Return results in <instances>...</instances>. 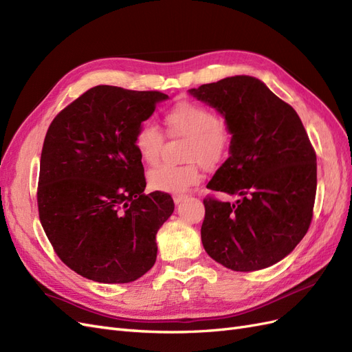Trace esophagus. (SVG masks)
<instances>
[{
  "mask_svg": "<svg viewBox=\"0 0 352 352\" xmlns=\"http://www.w3.org/2000/svg\"><path fill=\"white\" fill-rule=\"evenodd\" d=\"M185 198H186V195H184V194H176V195H173L175 204H179V202H182Z\"/></svg>",
  "mask_w": 352,
  "mask_h": 352,
  "instance_id": "obj_1",
  "label": "esophagus"
}]
</instances>
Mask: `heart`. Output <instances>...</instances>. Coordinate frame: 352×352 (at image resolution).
<instances>
[{"label": "heart", "mask_w": 352, "mask_h": 352, "mask_svg": "<svg viewBox=\"0 0 352 352\" xmlns=\"http://www.w3.org/2000/svg\"><path fill=\"white\" fill-rule=\"evenodd\" d=\"M170 138L188 140L184 166L162 164L148 173V185L168 194L185 192L201 180V166L216 168L228 158L233 145L232 127L219 114L197 101H180L164 114ZM166 136L151 122H142L133 133V146L146 166H155L162 157Z\"/></svg>", "instance_id": "1"}]
</instances>
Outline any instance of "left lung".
I'll use <instances>...</instances> for the list:
<instances>
[{
  "instance_id": "1",
  "label": "left lung",
  "mask_w": 352,
  "mask_h": 352,
  "mask_svg": "<svg viewBox=\"0 0 352 352\" xmlns=\"http://www.w3.org/2000/svg\"><path fill=\"white\" fill-rule=\"evenodd\" d=\"M189 92L217 109L233 131L230 157L207 188L238 201L204 198L202 245L230 270L269 267L311 225L317 163L310 138L291 105L255 78H226Z\"/></svg>"
}]
</instances>
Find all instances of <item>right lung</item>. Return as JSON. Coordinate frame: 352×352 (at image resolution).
I'll use <instances>...</instances> for the list:
<instances>
[{
	"instance_id": "obj_1",
	"label": "right lung",
	"mask_w": 352,
	"mask_h": 352,
	"mask_svg": "<svg viewBox=\"0 0 352 352\" xmlns=\"http://www.w3.org/2000/svg\"><path fill=\"white\" fill-rule=\"evenodd\" d=\"M160 91L98 85L51 122L41 153L38 212L58 258L89 280L127 283L157 258L155 235L175 210L162 190L145 195L133 146Z\"/></svg>"
}]
</instances>
